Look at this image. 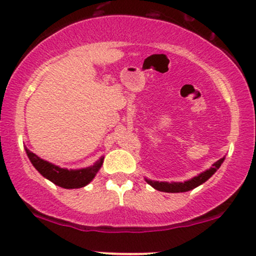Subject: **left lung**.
Returning a JSON list of instances; mask_svg holds the SVG:
<instances>
[{"mask_svg":"<svg viewBox=\"0 0 256 256\" xmlns=\"http://www.w3.org/2000/svg\"><path fill=\"white\" fill-rule=\"evenodd\" d=\"M224 158L218 159V162H215L212 164V166L210 169L203 171L202 174H199L196 178L187 180L184 182H159V181H152V180L146 178L147 184H150L152 187L156 188V190H160V192H166V193H181V192H188V190H193V188L200 186L202 184L208 181L212 175L218 171V168L221 166V164L224 162Z\"/></svg>","mask_w":256,"mask_h":256,"instance_id":"left-lung-1","label":"left lung"}]
</instances>
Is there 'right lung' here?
<instances>
[{"mask_svg":"<svg viewBox=\"0 0 256 256\" xmlns=\"http://www.w3.org/2000/svg\"><path fill=\"white\" fill-rule=\"evenodd\" d=\"M25 152L28 154V158L30 159L32 164L34 165L36 170L44 176V178L50 180L54 184L62 188H66V190H72V188H81L85 187L94 178L96 174L100 171V166L103 164V156H100V160H97L94 165L82 169H64L60 168L57 165L52 164V162H46V160L41 159L40 156H36L35 153L30 152L25 147Z\"/></svg>","mask_w":256,"mask_h":256,"instance_id":"1","label":"right lung"}]
</instances>
